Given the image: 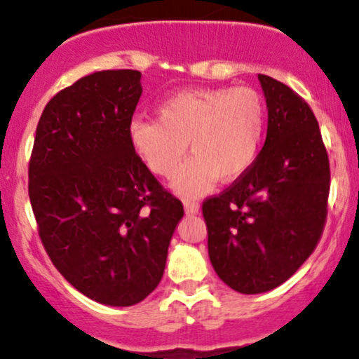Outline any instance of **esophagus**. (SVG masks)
Wrapping results in <instances>:
<instances>
[{"mask_svg":"<svg viewBox=\"0 0 359 359\" xmlns=\"http://www.w3.org/2000/svg\"><path fill=\"white\" fill-rule=\"evenodd\" d=\"M199 203H196V201H184V209L187 214H197L199 212Z\"/></svg>","mask_w":359,"mask_h":359,"instance_id":"1","label":"esophagus"}]
</instances>
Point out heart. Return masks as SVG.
<instances>
[{
	"label": "heart",
	"instance_id": "b5f03b06",
	"mask_svg": "<svg viewBox=\"0 0 359 359\" xmlns=\"http://www.w3.org/2000/svg\"><path fill=\"white\" fill-rule=\"evenodd\" d=\"M266 121L265 100L253 88L185 89L158 102L156 119H131L128 140L160 177L174 174L189 142L194 155L175 172L174 187L201 196L216 179L229 182L250 170Z\"/></svg>",
	"mask_w": 359,
	"mask_h": 359
}]
</instances>
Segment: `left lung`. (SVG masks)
Segmentation results:
<instances>
[{
	"label": "left lung",
	"instance_id": "8db88e82",
	"mask_svg": "<svg viewBox=\"0 0 359 359\" xmlns=\"http://www.w3.org/2000/svg\"><path fill=\"white\" fill-rule=\"evenodd\" d=\"M269 130L257 162L203 203L209 258L226 285L262 294L316 250L327 217L331 168L319 123L295 90L258 74Z\"/></svg>",
	"mask_w": 359,
	"mask_h": 359
}]
</instances>
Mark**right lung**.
<instances>
[{
  "label": "right lung",
  "instance_id": "1",
  "mask_svg": "<svg viewBox=\"0 0 359 359\" xmlns=\"http://www.w3.org/2000/svg\"><path fill=\"white\" fill-rule=\"evenodd\" d=\"M140 77L100 71L59 90L28 163V196L53 266L86 297L116 307L155 290L184 216L128 140Z\"/></svg>",
  "mask_w": 359,
  "mask_h": 359
}]
</instances>
